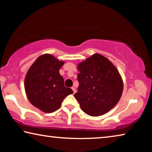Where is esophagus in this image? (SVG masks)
I'll return each mask as SVG.
<instances>
[{"mask_svg":"<svg viewBox=\"0 0 152 152\" xmlns=\"http://www.w3.org/2000/svg\"><path fill=\"white\" fill-rule=\"evenodd\" d=\"M72 91H73V92H74V93H75L76 92V88H75V87H72Z\"/></svg>","mask_w":152,"mask_h":152,"instance_id":"esophagus-1","label":"esophagus"}]
</instances>
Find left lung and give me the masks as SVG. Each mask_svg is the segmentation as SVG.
Wrapping results in <instances>:
<instances>
[{"label": "left lung", "mask_w": 152, "mask_h": 152, "mask_svg": "<svg viewBox=\"0 0 152 152\" xmlns=\"http://www.w3.org/2000/svg\"><path fill=\"white\" fill-rule=\"evenodd\" d=\"M79 86L74 96L87 115L98 117L113 109L121 96L123 83L115 66L99 53L78 66Z\"/></svg>", "instance_id": "1"}]
</instances>
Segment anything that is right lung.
<instances>
[{
	"mask_svg": "<svg viewBox=\"0 0 152 152\" xmlns=\"http://www.w3.org/2000/svg\"><path fill=\"white\" fill-rule=\"evenodd\" d=\"M64 62L50 54L39 56L28 70L25 79L27 96L33 106L48 113L56 111L73 91L64 86L59 70Z\"/></svg>",
	"mask_w": 152,
	"mask_h": 152,
	"instance_id": "1",
	"label": "right lung"
}]
</instances>
